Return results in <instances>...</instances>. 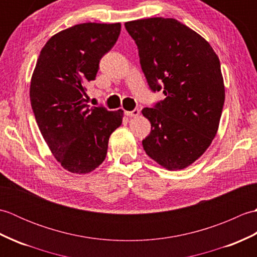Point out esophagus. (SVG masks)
<instances>
[{
  "instance_id": "34e87169",
  "label": "esophagus",
  "mask_w": 257,
  "mask_h": 257,
  "mask_svg": "<svg viewBox=\"0 0 257 257\" xmlns=\"http://www.w3.org/2000/svg\"><path fill=\"white\" fill-rule=\"evenodd\" d=\"M124 114H127L129 117H137L139 114L138 109H134L133 111H124Z\"/></svg>"
}]
</instances>
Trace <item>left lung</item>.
Returning a JSON list of instances; mask_svg holds the SVG:
<instances>
[{"instance_id":"obj_1","label":"left lung","mask_w":257,"mask_h":257,"mask_svg":"<svg viewBox=\"0 0 257 257\" xmlns=\"http://www.w3.org/2000/svg\"><path fill=\"white\" fill-rule=\"evenodd\" d=\"M124 27L150 88L166 96L141 111L151 123L144 149L167 170H181L204 154L219 129L225 100L220 59L209 42L174 19L137 20Z\"/></svg>"}]
</instances>
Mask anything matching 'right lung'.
Instances as JSON below:
<instances>
[{"label":"right lung","instance_id":"right-lung-1","mask_svg":"<svg viewBox=\"0 0 257 257\" xmlns=\"http://www.w3.org/2000/svg\"><path fill=\"white\" fill-rule=\"evenodd\" d=\"M121 24L83 23L58 32L42 48L32 75L30 99L43 138L72 173L94 171L105 160L110 135L123 110L86 103V85L117 42Z\"/></svg>","mask_w":257,"mask_h":257}]
</instances>
